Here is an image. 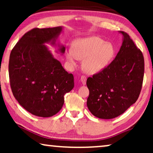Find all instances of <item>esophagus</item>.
I'll return each mask as SVG.
<instances>
[{
	"label": "esophagus",
	"instance_id": "34e87169",
	"mask_svg": "<svg viewBox=\"0 0 153 153\" xmlns=\"http://www.w3.org/2000/svg\"><path fill=\"white\" fill-rule=\"evenodd\" d=\"M86 79H87L86 76H84V75H82V76H81V81L83 85H85V83H86Z\"/></svg>",
	"mask_w": 153,
	"mask_h": 153
}]
</instances>
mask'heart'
I'll use <instances>...</instances> for the list:
<instances>
[{"mask_svg":"<svg viewBox=\"0 0 153 153\" xmlns=\"http://www.w3.org/2000/svg\"><path fill=\"white\" fill-rule=\"evenodd\" d=\"M115 54L111 43L99 37H89L74 42L72 49L67 53V58L74 65L77 60H83L82 68L88 74H95L109 63Z\"/></svg>","mask_w":153,"mask_h":153,"instance_id":"1","label":"heart"}]
</instances>
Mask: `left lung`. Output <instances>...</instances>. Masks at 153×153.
Returning a JSON list of instances; mask_svg holds the SVG:
<instances>
[{
    "label": "left lung",
    "mask_w": 153,
    "mask_h": 153,
    "mask_svg": "<svg viewBox=\"0 0 153 153\" xmlns=\"http://www.w3.org/2000/svg\"><path fill=\"white\" fill-rule=\"evenodd\" d=\"M123 36L120 51L111 63L87 79V106L91 114L111 119L134 104L141 93L144 75V58L129 35Z\"/></svg>",
    "instance_id": "left-lung-1"
}]
</instances>
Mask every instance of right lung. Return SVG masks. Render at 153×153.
<instances>
[{
  "mask_svg": "<svg viewBox=\"0 0 153 153\" xmlns=\"http://www.w3.org/2000/svg\"><path fill=\"white\" fill-rule=\"evenodd\" d=\"M62 27L35 28L12 49L9 77L12 93L21 106L35 116L51 117L61 109L65 94L74 88V76L54 58L45 43L56 39ZM64 53L65 48L60 47Z\"/></svg>",
  "mask_w": 153,
  "mask_h": 153,
  "instance_id": "1",
  "label": "right lung"
}]
</instances>
